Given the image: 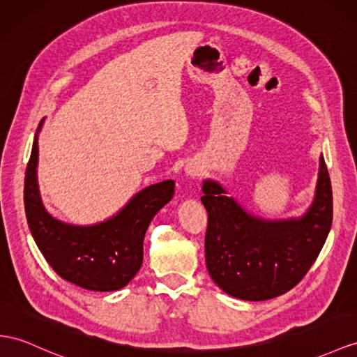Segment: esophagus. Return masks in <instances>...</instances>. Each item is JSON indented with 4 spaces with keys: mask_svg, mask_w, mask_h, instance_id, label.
<instances>
[{
    "mask_svg": "<svg viewBox=\"0 0 357 357\" xmlns=\"http://www.w3.org/2000/svg\"><path fill=\"white\" fill-rule=\"evenodd\" d=\"M200 172H202V170H200V167L197 166V164H195V162H188L187 166H185V173H187L190 178L199 176Z\"/></svg>",
    "mask_w": 357,
    "mask_h": 357,
    "instance_id": "1",
    "label": "esophagus"
}]
</instances>
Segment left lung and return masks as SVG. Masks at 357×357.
<instances>
[{
    "mask_svg": "<svg viewBox=\"0 0 357 357\" xmlns=\"http://www.w3.org/2000/svg\"><path fill=\"white\" fill-rule=\"evenodd\" d=\"M200 197L208 213L205 259L226 294L261 301L285 294L305 278L321 252L333 217L332 185L323 155L315 197L298 218L264 220L249 214L215 181Z\"/></svg>",
    "mask_w": 357,
    "mask_h": 357,
    "instance_id": "8db88e82",
    "label": "left lung"
}]
</instances>
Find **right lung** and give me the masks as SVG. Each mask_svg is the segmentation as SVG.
I'll list each match as a JSON object with an SVG mask.
<instances>
[{
  "label": "right lung",
  "instance_id": "add662e5",
  "mask_svg": "<svg viewBox=\"0 0 357 357\" xmlns=\"http://www.w3.org/2000/svg\"><path fill=\"white\" fill-rule=\"evenodd\" d=\"M34 135L24 181L25 215L39 250L60 278L90 291L121 289L139 273L152 218L175 193L172 179L143 188L121 211L90 226L63 223L45 209L38 185L39 146Z\"/></svg>",
  "mask_w": 357,
  "mask_h": 357
}]
</instances>
